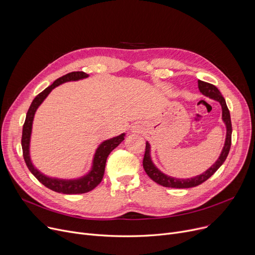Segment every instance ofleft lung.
Returning a JSON list of instances; mask_svg holds the SVG:
<instances>
[{"label": "left lung", "instance_id": "obj_1", "mask_svg": "<svg viewBox=\"0 0 255 255\" xmlns=\"http://www.w3.org/2000/svg\"><path fill=\"white\" fill-rule=\"evenodd\" d=\"M198 89L200 93L203 95L218 101L221 104L222 107V120L224 124L226 125V138H225V143L222 149V152L218 158L217 161L214 163L208 170L203 172L202 175L196 176L191 179H176V178H171L169 176L164 175L163 172L160 171L152 162L151 155H150V143L146 141L145 143V152L142 160V165L143 168L148 175L154 182L157 184L168 187V188H191V187L198 186L205 181H207L209 178H211L214 173L216 172V170L223 164L225 161V159L230 153L231 150V144H232V121H231V114L229 109H227V105L225 102V99L221 95V93L219 90L212 84L203 82V80H198Z\"/></svg>", "mask_w": 255, "mask_h": 255}]
</instances>
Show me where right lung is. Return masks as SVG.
<instances>
[{
	"label": "right lung",
	"mask_w": 255,
	"mask_h": 255,
	"mask_svg": "<svg viewBox=\"0 0 255 255\" xmlns=\"http://www.w3.org/2000/svg\"><path fill=\"white\" fill-rule=\"evenodd\" d=\"M89 74L83 72V71H74L70 72L66 75H63L62 77L58 78L53 82L52 85L47 87L44 91H42L40 94L35 97L32 104L30 105V109L26 113L25 121L22 127V136H21V148H22V155L24 162L30 169V171L35 176V178L43 184L48 189L56 191L59 193L64 194H82L89 192L93 190L95 187H97L100 182L102 181L104 170H105V163L106 159L109 157L110 153L116 149L117 146L124 140L125 134H121L119 136L113 137L111 139H107L103 141L96 150L95 155H94L93 160V166L89 173L86 176L76 179V180H61V179H55L49 178L43 173L40 172L37 168L34 167L31 158H30V139H31V132H32V125L35 113L39 105L43 102V100L47 97L48 94L51 92L52 89L56 87L66 83L71 82V80H78L88 77Z\"/></svg>",
	"instance_id": "right-lung-1"
}]
</instances>
